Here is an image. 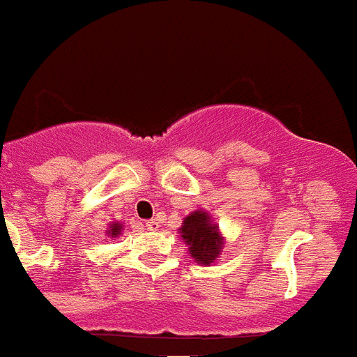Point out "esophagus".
<instances>
[{
	"mask_svg": "<svg viewBox=\"0 0 357 357\" xmlns=\"http://www.w3.org/2000/svg\"><path fill=\"white\" fill-rule=\"evenodd\" d=\"M146 226H147V229H149V231H155V229H158L160 222H158L157 219H151V220H147Z\"/></svg>",
	"mask_w": 357,
	"mask_h": 357,
	"instance_id": "1",
	"label": "esophagus"
}]
</instances>
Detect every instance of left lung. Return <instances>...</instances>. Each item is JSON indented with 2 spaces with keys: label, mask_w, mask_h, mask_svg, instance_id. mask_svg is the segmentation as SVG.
<instances>
[{
  "label": "left lung",
  "mask_w": 357,
  "mask_h": 357,
  "mask_svg": "<svg viewBox=\"0 0 357 357\" xmlns=\"http://www.w3.org/2000/svg\"><path fill=\"white\" fill-rule=\"evenodd\" d=\"M181 237L188 244L191 257L202 266L215 263L225 246V237L220 235L219 226L204 210H197L185 217L181 226Z\"/></svg>",
  "instance_id": "left-lung-1"
}]
</instances>
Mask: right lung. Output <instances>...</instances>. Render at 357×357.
Wrapping results in <instances>:
<instances>
[{"mask_svg": "<svg viewBox=\"0 0 357 357\" xmlns=\"http://www.w3.org/2000/svg\"><path fill=\"white\" fill-rule=\"evenodd\" d=\"M122 234V225L120 222H113V225H109L107 235L109 237H119Z\"/></svg>", "mask_w": 357, "mask_h": 357, "instance_id": "right-lung-1", "label": "right lung"}]
</instances>
